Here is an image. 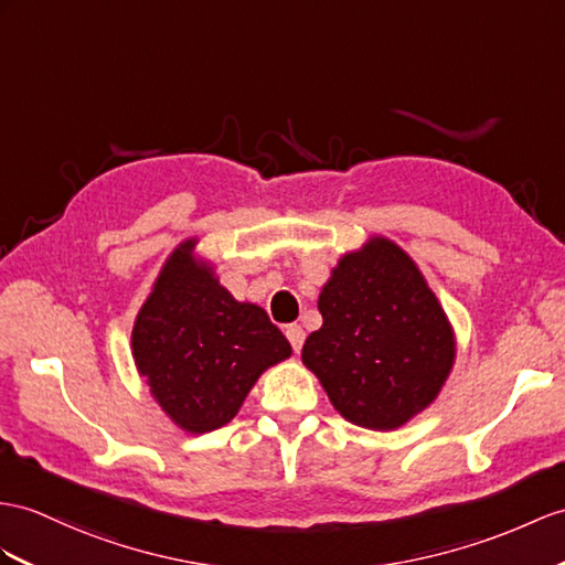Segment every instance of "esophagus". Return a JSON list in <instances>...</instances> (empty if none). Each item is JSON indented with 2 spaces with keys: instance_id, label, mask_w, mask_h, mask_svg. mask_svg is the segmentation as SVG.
<instances>
[{
  "instance_id": "esophagus-1",
  "label": "esophagus",
  "mask_w": 565,
  "mask_h": 565,
  "mask_svg": "<svg viewBox=\"0 0 565 565\" xmlns=\"http://www.w3.org/2000/svg\"><path fill=\"white\" fill-rule=\"evenodd\" d=\"M285 335H287V340H290V345H292L295 352H299L301 345H305V328H301V326H297V323L287 326Z\"/></svg>"
}]
</instances>
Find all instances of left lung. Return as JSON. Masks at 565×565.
Segmentation results:
<instances>
[{"label": "left lung", "mask_w": 565, "mask_h": 565, "mask_svg": "<svg viewBox=\"0 0 565 565\" xmlns=\"http://www.w3.org/2000/svg\"><path fill=\"white\" fill-rule=\"evenodd\" d=\"M323 326L301 362L348 422L393 431L429 407L456 362V335L431 287L401 246L371 237L330 270Z\"/></svg>", "instance_id": "left-lung-1"}]
</instances>
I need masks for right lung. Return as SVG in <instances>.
Here are the masks:
<instances>
[{"mask_svg":"<svg viewBox=\"0 0 565 565\" xmlns=\"http://www.w3.org/2000/svg\"><path fill=\"white\" fill-rule=\"evenodd\" d=\"M186 239L136 316L131 354L156 403L179 429L205 434L237 415L258 376L292 354L268 313L237 301Z\"/></svg>","mask_w":565,"mask_h":565,"instance_id":"add662e5","label":"right lung"}]
</instances>
